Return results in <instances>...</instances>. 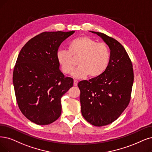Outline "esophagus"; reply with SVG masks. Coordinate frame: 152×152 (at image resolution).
Masks as SVG:
<instances>
[{
  "label": "esophagus",
  "instance_id": "1",
  "mask_svg": "<svg viewBox=\"0 0 152 152\" xmlns=\"http://www.w3.org/2000/svg\"><path fill=\"white\" fill-rule=\"evenodd\" d=\"M78 83V80H74V86H77Z\"/></svg>",
  "mask_w": 152,
  "mask_h": 152
}]
</instances>
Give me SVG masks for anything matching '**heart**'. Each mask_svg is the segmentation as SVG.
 Listing matches in <instances>:
<instances>
[{
	"mask_svg": "<svg viewBox=\"0 0 152 152\" xmlns=\"http://www.w3.org/2000/svg\"><path fill=\"white\" fill-rule=\"evenodd\" d=\"M69 50L58 48L56 60L64 74H69L76 65L75 60L78 59L79 66L72 73V75L80 78L88 75L98 77L106 71L110 59L108 47L104 42L88 36H80L72 40L69 44Z\"/></svg>",
	"mask_w": 152,
	"mask_h": 152,
	"instance_id": "1",
	"label": "heart"
}]
</instances>
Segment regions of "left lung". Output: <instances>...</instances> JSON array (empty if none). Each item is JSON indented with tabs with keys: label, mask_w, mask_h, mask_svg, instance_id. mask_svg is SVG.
<instances>
[{
	"label": "left lung",
	"mask_w": 152,
	"mask_h": 152,
	"mask_svg": "<svg viewBox=\"0 0 152 152\" xmlns=\"http://www.w3.org/2000/svg\"><path fill=\"white\" fill-rule=\"evenodd\" d=\"M99 35L110 49L106 71L98 77L78 82L82 116L94 126H102L116 120L128 107L133 83L131 60L119 42L107 35Z\"/></svg>",
	"instance_id": "1"
}]
</instances>
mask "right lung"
<instances>
[{
    "mask_svg": "<svg viewBox=\"0 0 152 152\" xmlns=\"http://www.w3.org/2000/svg\"><path fill=\"white\" fill-rule=\"evenodd\" d=\"M74 32H42L29 40L18 56L13 72L17 105L36 124H50L61 115V97L74 80L60 70L56 55L62 42Z\"/></svg>",
    "mask_w": 152,
    "mask_h": 152,
    "instance_id": "right-lung-1",
    "label": "right lung"
}]
</instances>
